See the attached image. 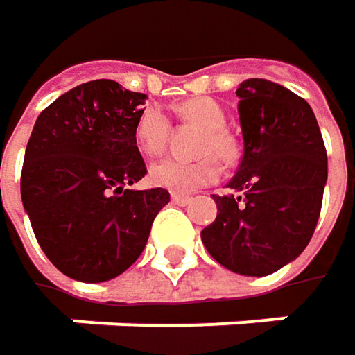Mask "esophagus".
Instances as JSON below:
<instances>
[{
	"mask_svg": "<svg viewBox=\"0 0 355 355\" xmlns=\"http://www.w3.org/2000/svg\"><path fill=\"white\" fill-rule=\"evenodd\" d=\"M171 200H173L175 204H180V206H186V204H190V202H192L190 196H184V194H178V192H173V194H171Z\"/></svg>",
	"mask_w": 355,
	"mask_h": 355,
	"instance_id": "1",
	"label": "esophagus"
}]
</instances>
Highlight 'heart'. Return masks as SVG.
<instances>
[{"label":"heart","instance_id":"1","mask_svg":"<svg viewBox=\"0 0 355 355\" xmlns=\"http://www.w3.org/2000/svg\"><path fill=\"white\" fill-rule=\"evenodd\" d=\"M180 112L206 128L200 145V153L206 157L198 161L161 159L151 165L149 178L159 188H167L173 192H196L218 180L220 163L212 155L231 159L235 155V141L225 130L227 114L218 102L210 98H192L180 106ZM169 132L171 124L161 108L149 106L139 114L135 124V141L143 153L159 155L167 147Z\"/></svg>","mask_w":355,"mask_h":355}]
</instances>
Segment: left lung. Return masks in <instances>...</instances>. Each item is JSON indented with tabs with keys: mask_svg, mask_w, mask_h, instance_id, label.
<instances>
[{
	"mask_svg": "<svg viewBox=\"0 0 355 355\" xmlns=\"http://www.w3.org/2000/svg\"><path fill=\"white\" fill-rule=\"evenodd\" d=\"M237 98L243 157L200 237L227 270L268 276L294 261L315 233L327 151L313 108L284 85L247 79Z\"/></svg>",
	"mask_w": 355,
	"mask_h": 355,
	"instance_id": "left-lung-1",
	"label": "left lung"
}]
</instances>
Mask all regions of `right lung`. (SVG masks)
Instances as JSON below:
<instances>
[{
    "label": "right lung",
    "mask_w": 355,
    "mask_h": 355,
    "mask_svg": "<svg viewBox=\"0 0 355 355\" xmlns=\"http://www.w3.org/2000/svg\"><path fill=\"white\" fill-rule=\"evenodd\" d=\"M147 96L112 79L81 83L40 112L22 167V204L53 266L106 282L143 253L163 188L128 190L145 173L135 124Z\"/></svg>",
    "instance_id": "1"
}]
</instances>
